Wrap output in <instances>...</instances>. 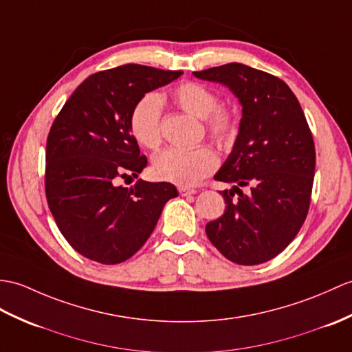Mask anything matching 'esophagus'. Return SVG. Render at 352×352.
I'll list each match as a JSON object with an SVG mask.
<instances>
[{"instance_id": "esophagus-1", "label": "esophagus", "mask_w": 352, "mask_h": 352, "mask_svg": "<svg viewBox=\"0 0 352 352\" xmlns=\"http://www.w3.org/2000/svg\"><path fill=\"white\" fill-rule=\"evenodd\" d=\"M178 193L182 195V196H190V195H195L196 190L190 189V187H187V186H179L178 187Z\"/></svg>"}]
</instances>
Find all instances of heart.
<instances>
[{
    "label": "heart",
    "mask_w": 352,
    "mask_h": 352,
    "mask_svg": "<svg viewBox=\"0 0 352 352\" xmlns=\"http://www.w3.org/2000/svg\"><path fill=\"white\" fill-rule=\"evenodd\" d=\"M175 103L192 116L204 118L211 139L220 145L226 144L236 130V118L230 109L219 108L220 99L213 89L198 84L184 82L173 91ZM130 130L136 141L146 148H157L162 142V99L148 93L139 99L130 112ZM217 156L210 146L195 148L170 146L160 151L153 160V174L163 182L178 186H192L213 173Z\"/></svg>",
    "instance_id": "obj_1"
}]
</instances>
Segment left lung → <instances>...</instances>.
I'll use <instances>...</instances> for the list:
<instances>
[{
    "mask_svg": "<svg viewBox=\"0 0 352 352\" xmlns=\"http://www.w3.org/2000/svg\"><path fill=\"white\" fill-rule=\"evenodd\" d=\"M193 75L228 87L243 108L234 148L214 175L232 189L220 192L226 210L207 223V236L235 264L267 263L307 216L315 144L305 112L282 79L249 65L230 63Z\"/></svg>",
    "mask_w": 352,
    "mask_h": 352,
    "instance_id": "1",
    "label": "left lung"
}]
</instances>
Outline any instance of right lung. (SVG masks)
I'll list each match as a JSON object with an SVG mask.
<instances>
[{
    "mask_svg": "<svg viewBox=\"0 0 352 352\" xmlns=\"http://www.w3.org/2000/svg\"><path fill=\"white\" fill-rule=\"evenodd\" d=\"M182 70L126 64L94 73L56 116L46 142L47 206L64 239L80 255L120 264L144 246L165 204L178 196L174 184L138 177L146 157L130 130V112L145 93L168 85Z\"/></svg>",
    "mask_w": 352,
    "mask_h": 352,
    "instance_id": "add662e5",
    "label": "right lung"
}]
</instances>
